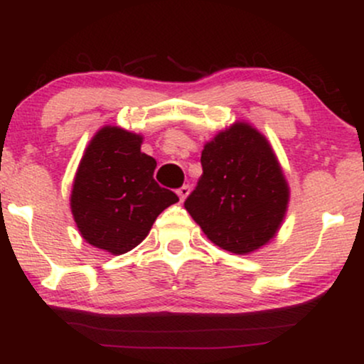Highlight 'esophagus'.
<instances>
[{
    "mask_svg": "<svg viewBox=\"0 0 364 364\" xmlns=\"http://www.w3.org/2000/svg\"><path fill=\"white\" fill-rule=\"evenodd\" d=\"M176 193H178V196H179V200H181V202H183V200H185L186 196H188V193H190V186L183 185L181 188H178Z\"/></svg>",
    "mask_w": 364,
    "mask_h": 364,
    "instance_id": "obj_1",
    "label": "esophagus"
}]
</instances>
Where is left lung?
<instances>
[{
	"label": "left lung",
	"instance_id": "1",
	"mask_svg": "<svg viewBox=\"0 0 364 364\" xmlns=\"http://www.w3.org/2000/svg\"><path fill=\"white\" fill-rule=\"evenodd\" d=\"M202 176L185 208L208 240L245 255L275 236L289 200V188L265 136L236 123L208 141Z\"/></svg>",
	"mask_w": 364,
	"mask_h": 364
}]
</instances>
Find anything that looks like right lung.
<instances>
[{
  "mask_svg": "<svg viewBox=\"0 0 364 364\" xmlns=\"http://www.w3.org/2000/svg\"><path fill=\"white\" fill-rule=\"evenodd\" d=\"M141 136L104 127L83 154L72 191V212L83 240L112 255L140 245L174 191L154 179L156 159L140 152Z\"/></svg>",
  "mask_w": 364,
  "mask_h": 364,
  "instance_id": "obj_1",
  "label": "right lung"
}]
</instances>
